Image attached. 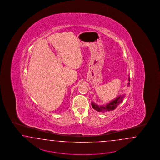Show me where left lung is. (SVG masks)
Listing matches in <instances>:
<instances>
[{
  "mask_svg": "<svg viewBox=\"0 0 160 160\" xmlns=\"http://www.w3.org/2000/svg\"><path fill=\"white\" fill-rule=\"evenodd\" d=\"M128 80L130 82V78H129ZM130 83H128V86H129ZM125 97V95H120L116 99H113L108 104H106L105 105H98L97 104L92 102L91 105L92 108L98 112H105L108 111H111L116 109L117 107L121 104L123 101V99Z\"/></svg>",
  "mask_w": 160,
  "mask_h": 160,
  "instance_id": "left-lung-1",
  "label": "left lung"
}]
</instances>
